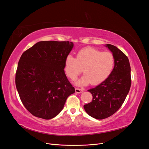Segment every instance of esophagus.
<instances>
[{
  "label": "esophagus",
  "mask_w": 149,
  "mask_h": 149,
  "mask_svg": "<svg viewBox=\"0 0 149 149\" xmlns=\"http://www.w3.org/2000/svg\"><path fill=\"white\" fill-rule=\"evenodd\" d=\"M83 91H84V89H81V88H75V91L76 93H81Z\"/></svg>",
  "instance_id": "esophagus-1"
}]
</instances>
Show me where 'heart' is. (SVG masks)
I'll return each instance as SVG.
<instances>
[{
	"label": "heart",
	"mask_w": 149,
	"mask_h": 149,
	"mask_svg": "<svg viewBox=\"0 0 149 149\" xmlns=\"http://www.w3.org/2000/svg\"><path fill=\"white\" fill-rule=\"evenodd\" d=\"M115 57L110 52H102L94 48H85L79 50L76 58L67 56L64 71L68 78L75 80L81 73L84 75L76 81L79 86L100 83L109 76L114 68Z\"/></svg>",
	"instance_id": "b5f03b06"
}]
</instances>
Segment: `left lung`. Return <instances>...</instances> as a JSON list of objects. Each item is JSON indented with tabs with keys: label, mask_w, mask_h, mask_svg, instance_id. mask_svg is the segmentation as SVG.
Masks as SVG:
<instances>
[{
	"label": "left lung",
	"mask_w": 149,
	"mask_h": 149,
	"mask_svg": "<svg viewBox=\"0 0 149 149\" xmlns=\"http://www.w3.org/2000/svg\"><path fill=\"white\" fill-rule=\"evenodd\" d=\"M106 47L115 57L114 69L108 78L88 91L92 94L91 102L84 106L87 113L96 119L113 115L123 105L131 86L130 66L127 56L116 47Z\"/></svg>",
	"instance_id": "1"
}]
</instances>
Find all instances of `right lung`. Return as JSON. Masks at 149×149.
Returning a JSON list of instances; mask_svg holds the SVG:
<instances>
[{
  "label": "right lung",
  "mask_w": 149,
  "mask_h": 149,
  "mask_svg": "<svg viewBox=\"0 0 149 149\" xmlns=\"http://www.w3.org/2000/svg\"><path fill=\"white\" fill-rule=\"evenodd\" d=\"M73 47L68 41H42L22 55L15 85L22 104L33 116L55 118L75 92L64 71L65 58Z\"/></svg>",
  "instance_id": "obj_1"
}]
</instances>
